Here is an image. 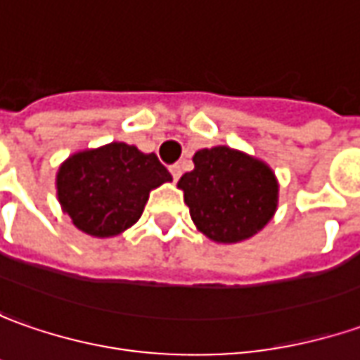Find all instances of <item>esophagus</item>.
Returning <instances> with one entry per match:
<instances>
[{
	"instance_id": "esophagus-1",
	"label": "esophagus",
	"mask_w": 360,
	"mask_h": 360,
	"mask_svg": "<svg viewBox=\"0 0 360 360\" xmlns=\"http://www.w3.org/2000/svg\"><path fill=\"white\" fill-rule=\"evenodd\" d=\"M169 171H171V175H173V179H175V181L181 177V165H179V163L171 165V167H169Z\"/></svg>"
}]
</instances>
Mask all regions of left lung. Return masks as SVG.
I'll return each mask as SVG.
<instances>
[{"instance_id":"8db88e82","label":"left lung","mask_w":360,"mask_h":360,"mask_svg":"<svg viewBox=\"0 0 360 360\" xmlns=\"http://www.w3.org/2000/svg\"><path fill=\"white\" fill-rule=\"evenodd\" d=\"M195 169L179 179L193 223L209 239L239 243L253 237L277 209L279 185L263 161L231 147L201 149Z\"/></svg>"}]
</instances>
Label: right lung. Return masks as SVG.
<instances>
[{"instance_id":"obj_1","label":"right lung","mask_w":360,"mask_h":360,"mask_svg":"<svg viewBox=\"0 0 360 360\" xmlns=\"http://www.w3.org/2000/svg\"><path fill=\"white\" fill-rule=\"evenodd\" d=\"M171 179L155 153L109 143L69 157L57 173V197L77 229L113 237L141 217L149 191Z\"/></svg>"}]
</instances>
